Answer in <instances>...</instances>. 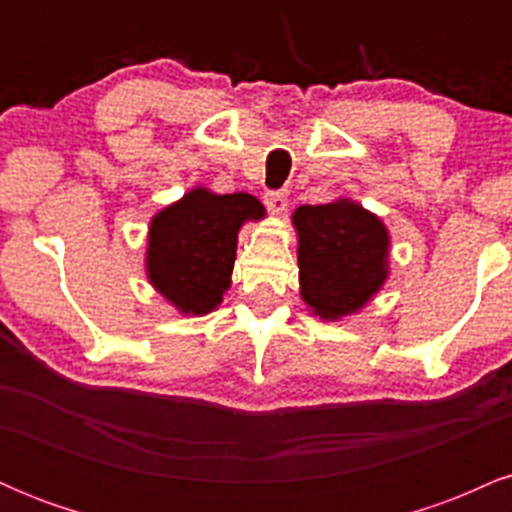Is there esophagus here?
<instances>
[{"label":"esophagus","mask_w":512,"mask_h":512,"mask_svg":"<svg viewBox=\"0 0 512 512\" xmlns=\"http://www.w3.org/2000/svg\"><path fill=\"white\" fill-rule=\"evenodd\" d=\"M264 204H267L269 211H274V214H284L286 207H289V197H286L284 190H269L264 192Z\"/></svg>","instance_id":"34e87169"}]
</instances>
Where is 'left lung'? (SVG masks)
<instances>
[{
  "mask_svg": "<svg viewBox=\"0 0 512 512\" xmlns=\"http://www.w3.org/2000/svg\"><path fill=\"white\" fill-rule=\"evenodd\" d=\"M293 226L301 296L322 320L356 313L385 284L390 236L361 204H303L293 211Z\"/></svg>",
  "mask_w": 512,
  "mask_h": 512,
  "instance_id": "left-lung-1",
  "label": "left lung"
}]
</instances>
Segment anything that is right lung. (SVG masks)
Here are the masks:
<instances>
[{
    "label": "right lung",
    "instance_id": "obj_1",
    "mask_svg": "<svg viewBox=\"0 0 512 512\" xmlns=\"http://www.w3.org/2000/svg\"><path fill=\"white\" fill-rule=\"evenodd\" d=\"M262 216V204L245 192L214 195L204 187L187 192L151 221L149 281L180 313H209L231 286L240 226Z\"/></svg>",
    "mask_w": 512,
    "mask_h": 512
}]
</instances>
